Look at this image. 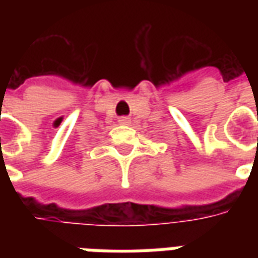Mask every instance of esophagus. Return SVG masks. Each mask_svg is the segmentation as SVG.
<instances>
[{
	"mask_svg": "<svg viewBox=\"0 0 258 258\" xmlns=\"http://www.w3.org/2000/svg\"><path fill=\"white\" fill-rule=\"evenodd\" d=\"M118 123H120V124H128L130 118L128 117H120V118H118Z\"/></svg>",
	"mask_w": 258,
	"mask_h": 258,
	"instance_id": "obj_1",
	"label": "esophagus"
}]
</instances>
